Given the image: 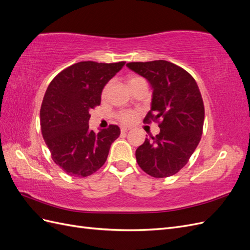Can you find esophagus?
Listing matches in <instances>:
<instances>
[{
  "label": "esophagus",
  "mask_w": 250,
  "mask_h": 250,
  "mask_svg": "<svg viewBox=\"0 0 250 250\" xmlns=\"http://www.w3.org/2000/svg\"><path fill=\"white\" fill-rule=\"evenodd\" d=\"M131 129V128L130 127H127V126H122V127H121V131H122V132H127L128 130H130Z\"/></svg>",
  "instance_id": "esophagus-1"
}]
</instances>
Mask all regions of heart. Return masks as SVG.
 <instances>
[{"instance_id":"b5f03b06","label":"heart","mask_w":250,"mask_h":250,"mask_svg":"<svg viewBox=\"0 0 250 250\" xmlns=\"http://www.w3.org/2000/svg\"><path fill=\"white\" fill-rule=\"evenodd\" d=\"M141 79L142 78H140V77H131V78L128 79V85H130V84H132V83L137 82ZM107 89H108V85L105 86V88L103 90V95L106 94ZM119 119L122 121L123 123H131V122H133L134 119H135V112H133V111H122L119 115Z\"/></svg>"}]
</instances>
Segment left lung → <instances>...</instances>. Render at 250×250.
I'll use <instances>...</instances> for the list:
<instances>
[{
	"label": "left lung",
	"instance_id": "1",
	"mask_svg": "<svg viewBox=\"0 0 250 250\" xmlns=\"http://www.w3.org/2000/svg\"><path fill=\"white\" fill-rule=\"evenodd\" d=\"M126 65L153 89L144 121L162 120L160 133L152 140L146 138L135 151L137 162L151 176H172L185 167L201 139L204 106L199 87L187 71L166 60Z\"/></svg>",
	"mask_w": 250,
	"mask_h": 250
}]
</instances>
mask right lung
Returning <instances> with one entry per match:
<instances>
[{
    "instance_id": "1",
    "label": "right lung",
    "mask_w": 250,
    "mask_h": 250,
    "mask_svg": "<svg viewBox=\"0 0 250 250\" xmlns=\"http://www.w3.org/2000/svg\"><path fill=\"white\" fill-rule=\"evenodd\" d=\"M125 62H81L51 81L41 107L42 138L53 161L71 176L86 177L106 162L111 144L121 133L117 125L95 133L89 129V109L101 103L106 83Z\"/></svg>"
}]
</instances>
